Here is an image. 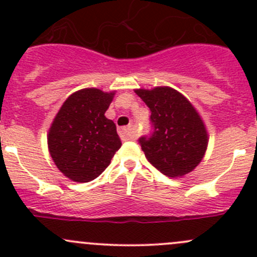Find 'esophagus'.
I'll return each instance as SVG.
<instances>
[{
	"mask_svg": "<svg viewBox=\"0 0 257 257\" xmlns=\"http://www.w3.org/2000/svg\"><path fill=\"white\" fill-rule=\"evenodd\" d=\"M120 137L124 139V141H133V139H136V133H134L132 125L125 126V128H121Z\"/></svg>",
	"mask_w": 257,
	"mask_h": 257,
	"instance_id": "esophagus-1",
	"label": "esophagus"
}]
</instances>
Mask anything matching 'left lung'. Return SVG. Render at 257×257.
<instances>
[{"label":"left lung","mask_w":257,"mask_h":257,"mask_svg":"<svg viewBox=\"0 0 257 257\" xmlns=\"http://www.w3.org/2000/svg\"><path fill=\"white\" fill-rule=\"evenodd\" d=\"M149 107L153 133L139 138L152 165L170 178L193 172L208 148V132L190 102L170 87L136 89Z\"/></svg>","instance_id":"obj_1"}]
</instances>
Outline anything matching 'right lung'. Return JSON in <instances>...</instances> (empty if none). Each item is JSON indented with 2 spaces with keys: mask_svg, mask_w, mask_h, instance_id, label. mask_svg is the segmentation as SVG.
Instances as JSON below:
<instances>
[{
  "mask_svg": "<svg viewBox=\"0 0 257 257\" xmlns=\"http://www.w3.org/2000/svg\"><path fill=\"white\" fill-rule=\"evenodd\" d=\"M114 92L84 88L69 95L49 128L48 149L64 177L88 183L99 177L121 142L113 120L105 118Z\"/></svg>",
  "mask_w": 257,
  "mask_h": 257,
  "instance_id": "1",
  "label": "right lung"
}]
</instances>
